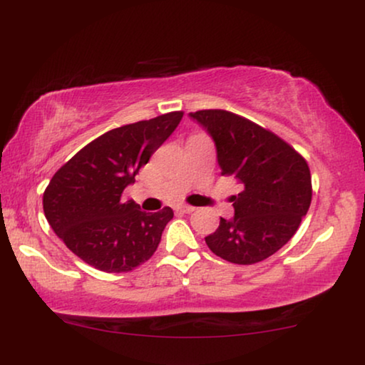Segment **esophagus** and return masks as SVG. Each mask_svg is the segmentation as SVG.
<instances>
[{
	"label": "esophagus",
	"mask_w": 365,
	"mask_h": 365,
	"mask_svg": "<svg viewBox=\"0 0 365 365\" xmlns=\"http://www.w3.org/2000/svg\"><path fill=\"white\" fill-rule=\"evenodd\" d=\"M178 211L189 214V212L196 211V207H194V206H189V204H179V206H178Z\"/></svg>",
	"instance_id": "esophagus-1"
}]
</instances>
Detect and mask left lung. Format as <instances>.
<instances>
[{
    "label": "left lung",
    "instance_id": "left-lung-1",
    "mask_svg": "<svg viewBox=\"0 0 365 365\" xmlns=\"http://www.w3.org/2000/svg\"><path fill=\"white\" fill-rule=\"evenodd\" d=\"M189 116L212 138L222 176L242 184L231 197L234 216L221 217L206 237L207 247L232 264L264 261L296 234L311 206L306 159L284 139L234 113L202 109Z\"/></svg>",
    "mask_w": 365,
    "mask_h": 365
}]
</instances>
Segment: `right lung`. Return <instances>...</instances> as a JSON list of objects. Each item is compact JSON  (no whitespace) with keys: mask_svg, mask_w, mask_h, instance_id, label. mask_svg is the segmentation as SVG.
Listing matches in <instances>:
<instances>
[{"mask_svg":"<svg viewBox=\"0 0 365 365\" xmlns=\"http://www.w3.org/2000/svg\"><path fill=\"white\" fill-rule=\"evenodd\" d=\"M182 111L111 129L56 171L43 194L49 226L79 259L104 272H129L156 252L174 212L139 211L123 191L171 136Z\"/></svg>","mask_w":365,"mask_h":365,"instance_id":"1","label":"right lung"}]
</instances>
